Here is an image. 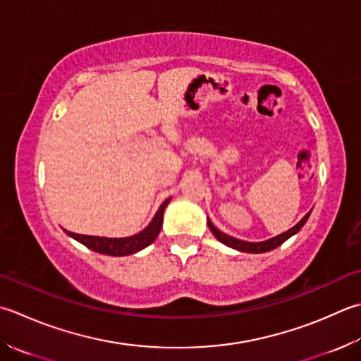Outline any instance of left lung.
Returning a JSON list of instances; mask_svg holds the SVG:
<instances>
[{
	"instance_id": "left-lung-1",
	"label": "left lung",
	"mask_w": 361,
	"mask_h": 361,
	"mask_svg": "<svg viewBox=\"0 0 361 361\" xmlns=\"http://www.w3.org/2000/svg\"><path fill=\"white\" fill-rule=\"evenodd\" d=\"M310 214H312V211H308V213L303 216L300 221L294 225L293 228H289L288 231L281 233V235L275 236V238H271V239H266V241H261V243H249V241H243V239H236V238H233V236L225 235V233H222L221 230H217L214 227L213 222H211L209 219H208V227H209L211 231H213L214 238H217V241H221L222 244L231 247V249H236L239 252H245V253H264V252H269V250L277 249V247L283 244L286 239L294 236L295 233H298L303 227V225H305Z\"/></svg>"
}]
</instances>
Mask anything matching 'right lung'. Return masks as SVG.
Here are the masks:
<instances>
[{"label":"right lung","mask_w":361,"mask_h":361,"mask_svg":"<svg viewBox=\"0 0 361 361\" xmlns=\"http://www.w3.org/2000/svg\"><path fill=\"white\" fill-rule=\"evenodd\" d=\"M171 202V197L167 200L162 202L161 207L158 208L157 214L152 219V222L147 227L136 233L133 236L126 238H104V236H89V235H78V233H72L68 230H63L70 238H73L75 241L86 245L87 249L102 253V255L109 257H126L133 255L139 250L145 249L147 245H150L154 239L158 238L159 231L162 228V217H164V209Z\"/></svg>","instance_id":"1"}]
</instances>
